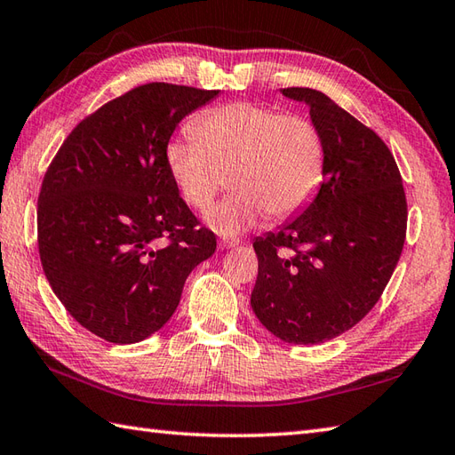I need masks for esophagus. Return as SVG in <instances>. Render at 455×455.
<instances>
[{
    "mask_svg": "<svg viewBox=\"0 0 455 455\" xmlns=\"http://www.w3.org/2000/svg\"><path fill=\"white\" fill-rule=\"evenodd\" d=\"M219 246L225 248V251H228V248L238 246V240H236V238H220V240H219Z\"/></svg>",
    "mask_w": 455,
    "mask_h": 455,
    "instance_id": "obj_1",
    "label": "esophagus"
}]
</instances>
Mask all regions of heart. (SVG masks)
Returning <instances> with one entry per match:
<instances>
[{"label": "heart", "mask_w": 455, "mask_h": 455, "mask_svg": "<svg viewBox=\"0 0 455 455\" xmlns=\"http://www.w3.org/2000/svg\"><path fill=\"white\" fill-rule=\"evenodd\" d=\"M323 141L315 124L272 106L233 102L193 124V136L167 141L165 164L185 201L207 211L227 173L235 193L207 222L238 235L268 212L283 219L311 201L323 180Z\"/></svg>", "instance_id": "obj_1"}]
</instances>
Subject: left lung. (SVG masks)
<instances>
[{
	"label": "left lung",
	"mask_w": 455,
	"mask_h": 455,
	"mask_svg": "<svg viewBox=\"0 0 455 455\" xmlns=\"http://www.w3.org/2000/svg\"><path fill=\"white\" fill-rule=\"evenodd\" d=\"M304 102L323 141V183L296 219L254 240L251 306L278 339L317 345L375 307L406 238V195L375 132L314 88H282Z\"/></svg>",
	"instance_id": "8db88e82"
}]
</instances>
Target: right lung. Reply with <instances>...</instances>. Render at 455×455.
Segmentation results:
<instances>
[{
    "label": "right lung",
    "instance_id": "1",
    "mask_svg": "<svg viewBox=\"0 0 455 455\" xmlns=\"http://www.w3.org/2000/svg\"><path fill=\"white\" fill-rule=\"evenodd\" d=\"M219 91L149 83L114 98L68 133L39 193L44 275L88 331L116 345L148 339L180 306L217 238L180 197L165 146Z\"/></svg>",
    "mask_w": 455,
    "mask_h": 455
}]
</instances>
